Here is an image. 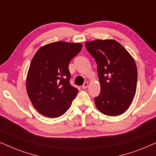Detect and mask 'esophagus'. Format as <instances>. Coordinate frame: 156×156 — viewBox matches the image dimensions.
I'll list each match as a JSON object with an SVG mask.
<instances>
[{
  "label": "esophagus",
  "instance_id": "obj_1",
  "mask_svg": "<svg viewBox=\"0 0 156 156\" xmlns=\"http://www.w3.org/2000/svg\"><path fill=\"white\" fill-rule=\"evenodd\" d=\"M88 86H89V83L88 82H84V84H83L82 86V89H87V87H88Z\"/></svg>",
  "mask_w": 156,
  "mask_h": 156
}]
</instances>
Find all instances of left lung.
Instances as JSON below:
<instances>
[{
	"instance_id": "8db88e82",
	"label": "left lung",
	"mask_w": 156,
	"mask_h": 156,
	"mask_svg": "<svg viewBox=\"0 0 156 156\" xmlns=\"http://www.w3.org/2000/svg\"><path fill=\"white\" fill-rule=\"evenodd\" d=\"M85 47L97 64L101 85L95 104L102 114L118 116L131 105L137 86V67L126 49L116 40H97Z\"/></svg>"
}]
</instances>
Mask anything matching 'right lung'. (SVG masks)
<instances>
[{
  "label": "right lung",
  "mask_w": 156,
  "mask_h": 156,
  "mask_svg": "<svg viewBox=\"0 0 156 156\" xmlns=\"http://www.w3.org/2000/svg\"><path fill=\"white\" fill-rule=\"evenodd\" d=\"M82 48L80 43L55 42L37 51L27 72V92L34 107L57 118L71 106L78 89L70 84L69 64Z\"/></svg>",
  "instance_id": "obj_1"
}]
</instances>
